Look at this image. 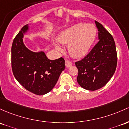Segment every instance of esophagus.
<instances>
[{
  "mask_svg": "<svg viewBox=\"0 0 129 129\" xmlns=\"http://www.w3.org/2000/svg\"><path fill=\"white\" fill-rule=\"evenodd\" d=\"M72 66V63L69 60H66V67L67 68L70 67V66Z\"/></svg>",
  "mask_w": 129,
  "mask_h": 129,
  "instance_id": "1",
  "label": "esophagus"
}]
</instances>
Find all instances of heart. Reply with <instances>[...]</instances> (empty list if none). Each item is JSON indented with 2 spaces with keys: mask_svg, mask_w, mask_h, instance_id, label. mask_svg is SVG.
Listing matches in <instances>:
<instances>
[{
  "mask_svg": "<svg viewBox=\"0 0 129 129\" xmlns=\"http://www.w3.org/2000/svg\"><path fill=\"white\" fill-rule=\"evenodd\" d=\"M96 35L97 29L94 25L78 23L62 32L57 39L62 45H68V51L72 57L81 58L88 53ZM55 46L59 50L61 49L59 45Z\"/></svg>",
  "mask_w": 129,
  "mask_h": 129,
  "instance_id": "1",
  "label": "heart"
}]
</instances>
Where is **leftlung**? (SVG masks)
Returning a JSON list of instances; mask_svg holds the SVG:
<instances>
[{
    "label": "left lung",
    "mask_w": 129,
    "mask_h": 129,
    "mask_svg": "<svg viewBox=\"0 0 129 129\" xmlns=\"http://www.w3.org/2000/svg\"><path fill=\"white\" fill-rule=\"evenodd\" d=\"M95 22L98 29L99 42L85 57L75 62L78 70V83L83 88L92 91L108 83L115 72L117 61L113 36L101 24L96 21Z\"/></svg>",
    "instance_id": "1"
}]
</instances>
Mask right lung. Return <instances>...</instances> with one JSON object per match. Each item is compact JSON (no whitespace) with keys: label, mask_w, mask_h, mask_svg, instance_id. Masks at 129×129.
Wrapping results in <instances>:
<instances>
[{"label":"right lung","mask_w":129,"mask_h":129,"mask_svg":"<svg viewBox=\"0 0 129 129\" xmlns=\"http://www.w3.org/2000/svg\"><path fill=\"white\" fill-rule=\"evenodd\" d=\"M29 30L24 25L13 40L12 46V67L15 78L33 94L42 95L53 89L65 69V60H51L43 51L29 50L23 42L24 34Z\"/></svg>","instance_id":"add662e5"}]
</instances>
